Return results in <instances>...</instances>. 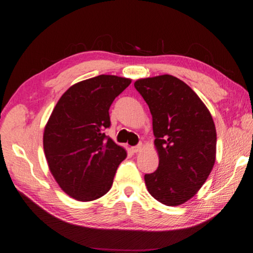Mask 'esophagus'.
<instances>
[{
	"mask_svg": "<svg viewBox=\"0 0 253 253\" xmlns=\"http://www.w3.org/2000/svg\"><path fill=\"white\" fill-rule=\"evenodd\" d=\"M131 151L134 152V153H138V152H140L142 151V145H136V146H132L131 147Z\"/></svg>",
	"mask_w": 253,
	"mask_h": 253,
	"instance_id": "esophagus-1",
	"label": "esophagus"
}]
</instances>
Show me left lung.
<instances>
[{
	"label": "left lung",
	"mask_w": 253,
	"mask_h": 253,
	"mask_svg": "<svg viewBox=\"0 0 253 253\" xmlns=\"http://www.w3.org/2000/svg\"><path fill=\"white\" fill-rule=\"evenodd\" d=\"M134 85L151 110L160 156L157 169L145 174V183L158 202L176 207L193 198L213 169L216 131L212 116L176 77L139 79Z\"/></svg>",
	"instance_id": "8db88e82"
}]
</instances>
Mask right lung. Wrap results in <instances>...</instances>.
I'll list each match as a JSON object with an SVG mask.
<instances>
[{
  "mask_svg": "<svg viewBox=\"0 0 253 253\" xmlns=\"http://www.w3.org/2000/svg\"><path fill=\"white\" fill-rule=\"evenodd\" d=\"M130 79L100 75L70 87L55 105L44 128L43 148L50 172L78 201L101 198L110 190L127 154L105 135L109 108Z\"/></svg>",
  "mask_w": 253,
  "mask_h": 253,
  "instance_id": "right-lung-1",
  "label": "right lung"
}]
</instances>
